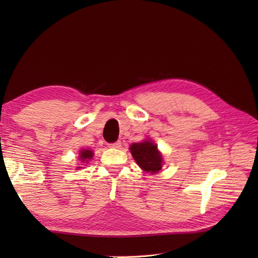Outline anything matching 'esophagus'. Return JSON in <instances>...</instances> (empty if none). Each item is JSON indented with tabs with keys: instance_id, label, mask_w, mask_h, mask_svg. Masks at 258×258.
Wrapping results in <instances>:
<instances>
[{
	"instance_id": "obj_1",
	"label": "esophagus",
	"mask_w": 258,
	"mask_h": 258,
	"mask_svg": "<svg viewBox=\"0 0 258 258\" xmlns=\"http://www.w3.org/2000/svg\"><path fill=\"white\" fill-rule=\"evenodd\" d=\"M120 146H121V142L120 141H117V142L108 144V147H112V148H119Z\"/></svg>"
}]
</instances>
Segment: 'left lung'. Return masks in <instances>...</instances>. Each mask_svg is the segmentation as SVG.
<instances>
[{
  "instance_id": "8db88e82",
  "label": "left lung",
  "mask_w": 258,
  "mask_h": 258,
  "mask_svg": "<svg viewBox=\"0 0 258 258\" xmlns=\"http://www.w3.org/2000/svg\"><path fill=\"white\" fill-rule=\"evenodd\" d=\"M130 152L138 166L145 172L155 174L161 170L163 163L162 155L157 150V145L151 140L134 143L130 146Z\"/></svg>"
}]
</instances>
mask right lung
<instances>
[{
	"label": "right lung",
	"instance_id": "right-lung-1",
	"mask_svg": "<svg viewBox=\"0 0 258 258\" xmlns=\"http://www.w3.org/2000/svg\"><path fill=\"white\" fill-rule=\"evenodd\" d=\"M93 157V152L91 151V150H82L81 152H80V160L82 161V162H85V163H87L91 158ZM77 168H82V167H77Z\"/></svg>",
	"mask_w": 258,
	"mask_h": 258
}]
</instances>
